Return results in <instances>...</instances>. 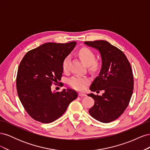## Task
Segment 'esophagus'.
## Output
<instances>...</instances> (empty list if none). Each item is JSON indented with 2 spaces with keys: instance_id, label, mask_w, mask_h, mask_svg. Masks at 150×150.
Instances as JSON below:
<instances>
[{
  "instance_id": "34e87169",
  "label": "esophagus",
  "mask_w": 150,
  "mask_h": 150,
  "mask_svg": "<svg viewBox=\"0 0 150 150\" xmlns=\"http://www.w3.org/2000/svg\"><path fill=\"white\" fill-rule=\"evenodd\" d=\"M78 95H79V96H80V97H84V96H86V94L85 93H79L78 94Z\"/></svg>"
}]
</instances>
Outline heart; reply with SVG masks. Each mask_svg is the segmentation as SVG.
I'll return each mask as SVG.
<instances>
[{
    "label": "heart",
    "instance_id": "b5f03b06",
    "mask_svg": "<svg viewBox=\"0 0 150 150\" xmlns=\"http://www.w3.org/2000/svg\"><path fill=\"white\" fill-rule=\"evenodd\" d=\"M79 56L81 59L84 63V64L90 67V69L95 71L98 69L99 64L98 63L95 62L96 60V56L94 52L88 48H82L79 51ZM70 62V56H66L64 61L62 62V68L63 70L66 71L68 70ZM89 82L88 78H84V77H80L78 76H74L71 77L68 80V84L70 86L74 89L78 90H82L84 88L85 85Z\"/></svg>",
    "mask_w": 150,
    "mask_h": 150
}]
</instances>
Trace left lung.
<instances>
[{
  "label": "left lung",
  "mask_w": 150,
  "mask_h": 150,
  "mask_svg": "<svg viewBox=\"0 0 150 150\" xmlns=\"http://www.w3.org/2000/svg\"><path fill=\"white\" fill-rule=\"evenodd\" d=\"M84 44L98 49L102 59L101 71L89 89L96 93L104 91L102 96L88 94L95 101L89 112L94 119L107 123L119 117L128 106L134 87L132 69L125 54L108 41H86Z\"/></svg>",
  "instance_id": "8db88e82"
}]
</instances>
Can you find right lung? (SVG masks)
<instances>
[{"mask_svg":"<svg viewBox=\"0 0 150 150\" xmlns=\"http://www.w3.org/2000/svg\"><path fill=\"white\" fill-rule=\"evenodd\" d=\"M76 42H47L25 54L18 68L16 88L18 96L29 116L42 123L60 117L69 104L78 97L76 91H52V83L61 79L62 62Z\"/></svg>","mask_w":150,"mask_h":150,"instance_id":"add662e5","label":"right lung"}]
</instances>
